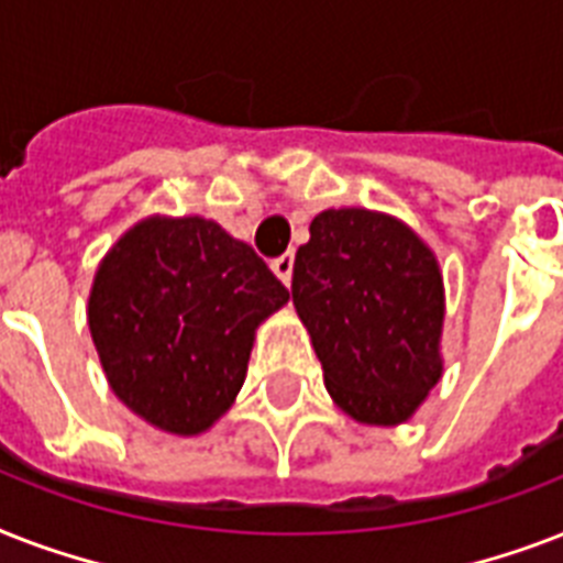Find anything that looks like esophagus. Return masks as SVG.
<instances>
[{
  "mask_svg": "<svg viewBox=\"0 0 563 563\" xmlns=\"http://www.w3.org/2000/svg\"><path fill=\"white\" fill-rule=\"evenodd\" d=\"M272 268H274V274H277V277H280V280L286 283V286H289V283H291V272H295V254L277 256V260H274V263H272Z\"/></svg>",
  "mask_w": 563,
  "mask_h": 563,
  "instance_id": "obj_1",
  "label": "esophagus"
}]
</instances>
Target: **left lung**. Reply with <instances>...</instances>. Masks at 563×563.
<instances>
[{"mask_svg": "<svg viewBox=\"0 0 563 563\" xmlns=\"http://www.w3.org/2000/svg\"><path fill=\"white\" fill-rule=\"evenodd\" d=\"M291 300L333 402L397 427L444 374V277L435 251L388 212H318L295 254Z\"/></svg>", "mask_w": 563, "mask_h": 563, "instance_id": "8db88e82", "label": "left lung"}]
</instances>
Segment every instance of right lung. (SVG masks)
Here are the masks:
<instances>
[{"mask_svg": "<svg viewBox=\"0 0 563 563\" xmlns=\"http://www.w3.org/2000/svg\"><path fill=\"white\" fill-rule=\"evenodd\" d=\"M289 289L201 216H148L92 277L87 324L110 391L169 435H201L245 383L256 327Z\"/></svg>", "mask_w": 563, "mask_h": 563, "instance_id": "right-lung-1", "label": "right lung"}]
</instances>
